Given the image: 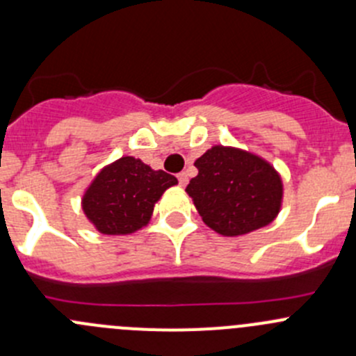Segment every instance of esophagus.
Returning <instances> with one entry per match:
<instances>
[{
    "label": "esophagus",
    "mask_w": 356,
    "mask_h": 356,
    "mask_svg": "<svg viewBox=\"0 0 356 356\" xmlns=\"http://www.w3.org/2000/svg\"><path fill=\"white\" fill-rule=\"evenodd\" d=\"M177 177H179V184H181L182 188H186V184H188V181H189L188 174H186V172H181V174H179Z\"/></svg>",
    "instance_id": "34e87169"
}]
</instances>
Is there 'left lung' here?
Wrapping results in <instances>:
<instances>
[{
    "label": "left lung",
    "mask_w": 356,
    "mask_h": 356,
    "mask_svg": "<svg viewBox=\"0 0 356 356\" xmlns=\"http://www.w3.org/2000/svg\"><path fill=\"white\" fill-rule=\"evenodd\" d=\"M198 175L186 193L204 224L227 238L250 234L277 218L284 198L282 177L257 153L215 145L195 161Z\"/></svg>",
    "instance_id": "left-lung-1"
}]
</instances>
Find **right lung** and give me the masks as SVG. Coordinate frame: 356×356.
Returning <instances> with one entry per match:
<instances>
[{
    "label": "right lung",
    "instance_id": "1",
    "mask_svg": "<svg viewBox=\"0 0 356 356\" xmlns=\"http://www.w3.org/2000/svg\"><path fill=\"white\" fill-rule=\"evenodd\" d=\"M175 184L174 175L153 170L139 158L122 156L95 175L81 207L89 224L102 234H134L149 224L158 200Z\"/></svg>",
    "mask_w": 356,
    "mask_h": 356
}]
</instances>
